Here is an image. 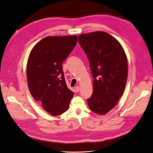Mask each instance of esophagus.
I'll list each match as a JSON object with an SVG mask.
<instances>
[{
    "label": "esophagus",
    "instance_id": "obj_1",
    "mask_svg": "<svg viewBox=\"0 0 153 153\" xmlns=\"http://www.w3.org/2000/svg\"><path fill=\"white\" fill-rule=\"evenodd\" d=\"M75 89H76V91L77 92H79V90H80V88H79V86H76Z\"/></svg>",
    "mask_w": 153,
    "mask_h": 153
}]
</instances>
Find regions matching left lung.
<instances>
[{
    "label": "left lung",
    "mask_w": 153,
    "mask_h": 153,
    "mask_svg": "<svg viewBox=\"0 0 153 153\" xmlns=\"http://www.w3.org/2000/svg\"><path fill=\"white\" fill-rule=\"evenodd\" d=\"M92 73L93 92L87 100L89 108L100 115L116 106L125 89L128 64L125 52L117 39L104 31L79 36Z\"/></svg>",
    "instance_id": "8db88e82"
}]
</instances>
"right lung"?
<instances>
[{"label": "right lung", "instance_id": "right-lung-1", "mask_svg": "<svg viewBox=\"0 0 153 153\" xmlns=\"http://www.w3.org/2000/svg\"><path fill=\"white\" fill-rule=\"evenodd\" d=\"M77 42V36H48L31 51L27 64L30 91L42 108L53 116L66 111L74 96L67 88L62 69Z\"/></svg>", "mask_w": 153, "mask_h": 153}]
</instances>
